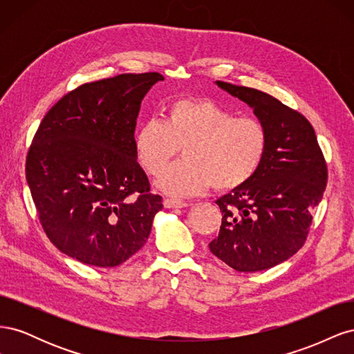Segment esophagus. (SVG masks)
Masks as SVG:
<instances>
[{
    "instance_id": "obj_1",
    "label": "esophagus",
    "mask_w": 354,
    "mask_h": 354,
    "mask_svg": "<svg viewBox=\"0 0 354 354\" xmlns=\"http://www.w3.org/2000/svg\"><path fill=\"white\" fill-rule=\"evenodd\" d=\"M189 203L185 201H180V199H173V198H165L164 199V207L165 208H183L187 207Z\"/></svg>"
}]
</instances>
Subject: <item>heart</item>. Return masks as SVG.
Here are the masks:
<instances>
[{"label":"heart","instance_id":"obj_1","mask_svg":"<svg viewBox=\"0 0 354 354\" xmlns=\"http://www.w3.org/2000/svg\"><path fill=\"white\" fill-rule=\"evenodd\" d=\"M267 145L269 133L259 118L234 116L211 99H176L164 121L147 120L134 134L136 158L151 176H159L184 147L185 158L158 180V187L173 196L243 186L261 167Z\"/></svg>","mask_w":354,"mask_h":354}]
</instances>
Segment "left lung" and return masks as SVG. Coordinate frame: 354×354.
Returning a JSON list of instances; mask_svg holds the SVG:
<instances>
[{"label": "left lung", "mask_w": 354, "mask_h": 354, "mask_svg": "<svg viewBox=\"0 0 354 354\" xmlns=\"http://www.w3.org/2000/svg\"><path fill=\"white\" fill-rule=\"evenodd\" d=\"M217 84L251 106L269 145L248 183L216 201L223 218L209 251L238 272L270 269L304 245L326 187V160L304 115L260 90Z\"/></svg>", "instance_id": "8db88e82"}]
</instances>
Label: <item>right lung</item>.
I'll use <instances>...</instances> for the list:
<instances>
[{
	"mask_svg": "<svg viewBox=\"0 0 354 354\" xmlns=\"http://www.w3.org/2000/svg\"><path fill=\"white\" fill-rule=\"evenodd\" d=\"M158 72L80 85L41 121L26 180L51 243L90 266L115 267L143 248L162 198L136 159V120Z\"/></svg>",
	"mask_w": 354,
	"mask_h": 354,
	"instance_id": "add662e5",
	"label": "right lung"
}]
</instances>
